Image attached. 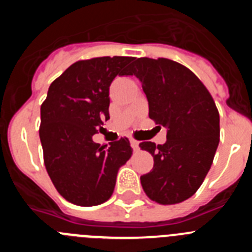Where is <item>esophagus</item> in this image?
I'll use <instances>...</instances> for the list:
<instances>
[{
    "instance_id": "1",
    "label": "esophagus",
    "mask_w": 252,
    "mask_h": 252,
    "mask_svg": "<svg viewBox=\"0 0 252 252\" xmlns=\"http://www.w3.org/2000/svg\"><path fill=\"white\" fill-rule=\"evenodd\" d=\"M130 144H131V146H132L133 150H135V151L139 150V141H136V140H135V139H131L130 140Z\"/></svg>"
}]
</instances>
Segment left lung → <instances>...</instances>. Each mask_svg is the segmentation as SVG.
<instances>
[{
  "label": "left lung",
  "mask_w": 252,
  "mask_h": 252,
  "mask_svg": "<svg viewBox=\"0 0 252 252\" xmlns=\"http://www.w3.org/2000/svg\"><path fill=\"white\" fill-rule=\"evenodd\" d=\"M142 84L149 117L168 128L166 142L142 141L154 166L140 178L144 192L159 204H177L202 186L220 142V113L212 95L187 66L165 58H137L130 68Z\"/></svg>",
  "instance_id": "1"
}]
</instances>
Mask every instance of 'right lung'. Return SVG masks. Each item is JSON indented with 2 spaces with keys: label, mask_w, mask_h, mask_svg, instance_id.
<instances>
[{
  "label": "right lung",
  "mask_w": 252,
  "mask_h": 252,
  "mask_svg": "<svg viewBox=\"0 0 252 252\" xmlns=\"http://www.w3.org/2000/svg\"><path fill=\"white\" fill-rule=\"evenodd\" d=\"M132 59L78 60L49 87L40 108L44 164L59 194L70 203L92 207L108 201L119 169L132 155L127 137L107 149L92 140L110 119L111 83L116 75H128Z\"/></svg>",
  "instance_id": "right-lung-1"
}]
</instances>
